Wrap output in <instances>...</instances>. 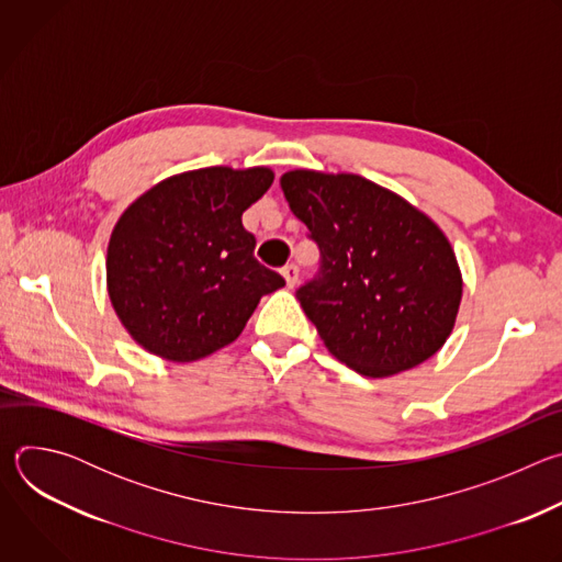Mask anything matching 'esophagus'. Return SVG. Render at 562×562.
I'll return each mask as SVG.
<instances>
[{
	"mask_svg": "<svg viewBox=\"0 0 562 562\" xmlns=\"http://www.w3.org/2000/svg\"><path fill=\"white\" fill-rule=\"evenodd\" d=\"M282 276H284V280H286V286H289V289H293V286L297 284V278H300V269H297L295 265H286V267L282 269Z\"/></svg>",
	"mask_w": 562,
	"mask_h": 562,
	"instance_id": "34e87169",
	"label": "esophagus"
}]
</instances>
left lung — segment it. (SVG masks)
Returning <instances> with one entry per match:
<instances>
[{
	"instance_id": "left-lung-1",
	"label": "left lung",
	"mask_w": 562,
	"mask_h": 562,
	"mask_svg": "<svg viewBox=\"0 0 562 562\" xmlns=\"http://www.w3.org/2000/svg\"><path fill=\"white\" fill-rule=\"evenodd\" d=\"M280 187L323 256L297 300L329 353L367 378L395 375L438 353L462 300V273L442 228L362 176L295 169Z\"/></svg>"
}]
</instances>
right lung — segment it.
<instances>
[{
	"label": "right lung",
	"instance_id": "right-lung-1",
	"mask_svg": "<svg viewBox=\"0 0 562 562\" xmlns=\"http://www.w3.org/2000/svg\"><path fill=\"white\" fill-rule=\"evenodd\" d=\"M273 184L269 167H209L157 182L117 220L106 289L128 336L169 362L231 345L282 276L254 258L243 213Z\"/></svg>",
	"mask_w": 562,
	"mask_h": 562
}]
</instances>
